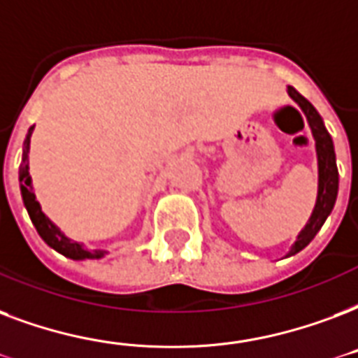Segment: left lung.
<instances>
[{
	"mask_svg": "<svg viewBox=\"0 0 358 358\" xmlns=\"http://www.w3.org/2000/svg\"><path fill=\"white\" fill-rule=\"evenodd\" d=\"M289 97L302 108V113L306 116L308 124L312 127V135L315 138V152H317V171H319V182H317V201L313 206V212L308 220L306 227L300 231L296 236V242L291 248V252L287 253V257L299 253L300 250H304L319 233V229L323 227V223L327 222V217L331 215L334 203L338 197V167H336V154H334V144L329 135V131L324 127L323 118L319 116L315 110V106L293 88H287Z\"/></svg>",
	"mask_w": 358,
	"mask_h": 358,
	"instance_id": "8db88e82",
	"label": "left lung"
}]
</instances>
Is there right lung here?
<instances>
[{"instance_id": "1", "label": "right lung", "mask_w": 358, "mask_h": 358, "mask_svg": "<svg viewBox=\"0 0 358 358\" xmlns=\"http://www.w3.org/2000/svg\"><path fill=\"white\" fill-rule=\"evenodd\" d=\"M31 133H34V127H29L26 135V141H24V154H22V163L20 171H18V180H20V191H22V201H24V206H26L27 214L31 217V223L37 229V233L46 244L54 248L56 252H59L62 255L69 259H75V261H82V259H101L106 252L103 250H84V245L78 244V242H73L71 238H67L62 231H59L54 223L43 214L41 210V204L37 203L35 199L34 187H31V176H29V165H27V152H29V138H31Z\"/></svg>"}]
</instances>
